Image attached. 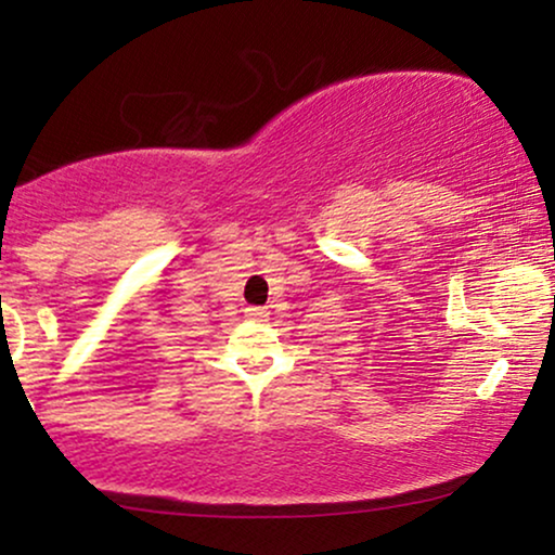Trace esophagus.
<instances>
[{
	"mask_svg": "<svg viewBox=\"0 0 555 555\" xmlns=\"http://www.w3.org/2000/svg\"><path fill=\"white\" fill-rule=\"evenodd\" d=\"M245 313H247L249 321H268L270 310L268 308H260V306H253V308H247Z\"/></svg>",
	"mask_w": 555,
	"mask_h": 555,
	"instance_id": "esophagus-1",
	"label": "esophagus"
}]
</instances>
